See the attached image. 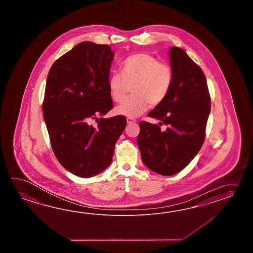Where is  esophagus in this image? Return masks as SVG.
Returning <instances> with one entry per match:
<instances>
[{
	"mask_svg": "<svg viewBox=\"0 0 253 253\" xmlns=\"http://www.w3.org/2000/svg\"><path fill=\"white\" fill-rule=\"evenodd\" d=\"M135 122H136V120L133 119V118H127V119H126V123H127V124H132V123H135Z\"/></svg>",
	"mask_w": 253,
	"mask_h": 253,
	"instance_id": "obj_1",
	"label": "esophagus"
}]
</instances>
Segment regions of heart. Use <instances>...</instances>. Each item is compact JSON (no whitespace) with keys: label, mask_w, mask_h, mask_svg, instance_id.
I'll list each match as a JSON object with an SVG mask.
<instances>
[{"label":"heart","mask_w":253,"mask_h":253,"mask_svg":"<svg viewBox=\"0 0 253 253\" xmlns=\"http://www.w3.org/2000/svg\"><path fill=\"white\" fill-rule=\"evenodd\" d=\"M172 70L170 65L160 62L150 54L129 56L122 64V74L114 72L108 78V88L115 102H122L129 85L134 94L116 108V113L135 118L144 113L149 105L163 102L171 89Z\"/></svg>","instance_id":"obj_1"}]
</instances>
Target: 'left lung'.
<instances>
[{"label":"left lung","instance_id":"8db88e82","mask_svg":"<svg viewBox=\"0 0 253 253\" xmlns=\"http://www.w3.org/2000/svg\"><path fill=\"white\" fill-rule=\"evenodd\" d=\"M172 70L166 99L148 113L159 126L140 122L137 145L145 167L170 176L182 171L198 154L205 137L211 99L203 70L183 48L169 49ZM167 124L163 131L160 126Z\"/></svg>","mask_w":253,"mask_h":253}]
</instances>
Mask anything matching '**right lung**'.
<instances>
[{"label": "right lung", "instance_id": "right-lung-1", "mask_svg": "<svg viewBox=\"0 0 253 253\" xmlns=\"http://www.w3.org/2000/svg\"><path fill=\"white\" fill-rule=\"evenodd\" d=\"M114 55L108 45L83 42L48 72L42 110L50 144L60 165L79 177L97 175L111 164L126 126L124 116L97 118L113 108L108 82Z\"/></svg>", "mask_w": 253, "mask_h": 253}]
</instances>
